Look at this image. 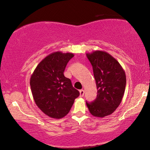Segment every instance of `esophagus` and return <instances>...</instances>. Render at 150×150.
<instances>
[{
  "mask_svg": "<svg viewBox=\"0 0 150 150\" xmlns=\"http://www.w3.org/2000/svg\"><path fill=\"white\" fill-rule=\"evenodd\" d=\"M79 93H80V97H83V96L84 93H85L83 89H81V90L79 91Z\"/></svg>",
  "mask_w": 150,
  "mask_h": 150,
  "instance_id": "esophagus-1",
  "label": "esophagus"
}]
</instances>
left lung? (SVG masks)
Wrapping results in <instances>:
<instances>
[{
    "mask_svg": "<svg viewBox=\"0 0 150 150\" xmlns=\"http://www.w3.org/2000/svg\"><path fill=\"white\" fill-rule=\"evenodd\" d=\"M92 65L98 95L92 102H86L93 117L103 118L110 115L119 106L126 87V75L115 58L104 51L87 53Z\"/></svg>",
    "mask_w": 150,
    "mask_h": 150,
    "instance_id": "1",
    "label": "left lung"
}]
</instances>
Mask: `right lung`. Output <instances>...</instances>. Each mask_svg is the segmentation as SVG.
<instances>
[{
	"label": "right lung",
	"mask_w": 150,
	"mask_h": 150,
	"mask_svg": "<svg viewBox=\"0 0 150 150\" xmlns=\"http://www.w3.org/2000/svg\"><path fill=\"white\" fill-rule=\"evenodd\" d=\"M73 53H51L38 64L30 78V86L35 104L53 118H61L70 111L79 91L64 75Z\"/></svg>",
	"instance_id": "1"
}]
</instances>
